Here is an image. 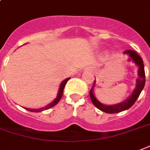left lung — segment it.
<instances>
[{
    "instance_id": "obj_1",
    "label": "left lung",
    "mask_w": 150,
    "mask_h": 150,
    "mask_svg": "<svg viewBox=\"0 0 150 150\" xmlns=\"http://www.w3.org/2000/svg\"><path fill=\"white\" fill-rule=\"evenodd\" d=\"M124 54H127L129 56L128 62L132 61L138 67V71H137L138 77L136 79V86L133 89V91L132 92V93L128 97V98H126L124 101L115 104V105H104L101 102H100L95 97L94 93H93V88L95 87V84H96L95 81L93 82V86L89 92V95H90V98H91L93 104L98 109L103 111V112H107V113H116V112H122L124 110L129 109L133 104L135 103V101L138 98L140 93H142L143 88L145 86V74L142 58L133 50H125V51H124Z\"/></svg>"
}]
</instances>
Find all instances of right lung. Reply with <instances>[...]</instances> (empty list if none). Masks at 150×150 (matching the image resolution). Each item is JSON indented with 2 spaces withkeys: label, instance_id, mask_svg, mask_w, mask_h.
I'll use <instances>...</instances> for the list:
<instances>
[{
  "label": "right lung",
  "instance_id": "right-lung-1",
  "mask_svg": "<svg viewBox=\"0 0 150 150\" xmlns=\"http://www.w3.org/2000/svg\"><path fill=\"white\" fill-rule=\"evenodd\" d=\"M70 79V77H68L66 79H64L60 85V87H59L58 92H57V98L52 100L51 103H50L49 105H47L46 106L42 107V108H39V109H29V108H25V110H29L30 112H41V111H44V110H49L50 108H52L54 105H56L58 103L59 100H61V98H62V93H63V90H64V86H65V84L67 83V81L69 80Z\"/></svg>",
  "mask_w": 150,
  "mask_h": 150
}]
</instances>
